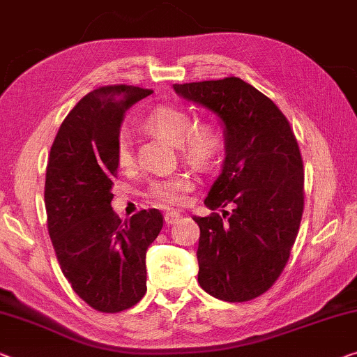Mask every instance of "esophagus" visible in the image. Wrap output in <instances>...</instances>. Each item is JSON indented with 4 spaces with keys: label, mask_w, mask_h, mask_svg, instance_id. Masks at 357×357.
<instances>
[{
    "label": "esophagus",
    "mask_w": 357,
    "mask_h": 357,
    "mask_svg": "<svg viewBox=\"0 0 357 357\" xmlns=\"http://www.w3.org/2000/svg\"><path fill=\"white\" fill-rule=\"evenodd\" d=\"M178 220H180V213L175 212V211L166 212V215H164V222H166L167 225H174V223H177Z\"/></svg>",
    "instance_id": "esophagus-1"
}]
</instances>
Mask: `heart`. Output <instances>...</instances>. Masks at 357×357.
Here are the masks:
<instances>
[{"label":"heart","instance_id":"heart-1","mask_svg":"<svg viewBox=\"0 0 357 357\" xmlns=\"http://www.w3.org/2000/svg\"><path fill=\"white\" fill-rule=\"evenodd\" d=\"M146 128L160 134L174 145H178L182 155L196 166H207L220 150L222 140L217 129L211 124H196L191 128V118L183 109L160 107L148 114ZM116 162L121 169L134 164V146L128 134L119 137ZM193 188V180L188 175H175L167 180L153 183L151 195L166 204L178 206L186 199V193Z\"/></svg>","mask_w":357,"mask_h":357}]
</instances>
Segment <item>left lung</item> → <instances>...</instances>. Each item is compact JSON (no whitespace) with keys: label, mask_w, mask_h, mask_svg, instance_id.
I'll return each mask as SVG.
<instances>
[{"label":"left lung","mask_w":357,"mask_h":357,"mask_svg":"<svg viewBox=\"0 0 357 357\" xmlns=\"http://www.w3.org/2000/svg\"><path fill=\"white\" fill-rule=\"evenodd\" d=\"M174 91L209 109L223 128L222 171L204 201L211 211L222 207L223 217H193L201 229L197 282L215 298L252 300L282 273L298 234V144L279 108L241 78L174 84ZM228 204L231 214L222 211Z\"/></svg>","instance_id":"8db88e82"}]
</instances>
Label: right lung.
<instances>
[{"instance_id": "right-lung-1", "label": "right lung", "mask_w": 357, "mask_h": 357, "mask_svg": "<svg viewBox=\"0 0 357 357\" xmlns=\"http://www.w3.org/2000/svg\"><path fill=\"white\" fill-rule=\"evenodd\" d=\"M150 89L105 86L76 103L60 126L46 169L47 228L60 270L87 305L118 312L146 292V249L162 228L158 209L121 220L112 209L126 109Z\"/></svg>"}]
</instances>
